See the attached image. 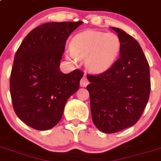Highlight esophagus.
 <instances>
[{
	"label": "esophagus",
	"mask_w": 161,
	"mask_h": 161,
	"mask_svg": "<svg viewBox=\"0 0 161 161\" xmlns=\"http://www.w3.org/2000/svg\"><path fill=\"white\" fill-rule=\"evenodd\" d=\"M88 83H89V82H88V80H87V78H86V77H83V78L81 79V81H80V86H81V87H86V86H87Z\"/></svg>",
	"instance_id": "esophagus-1"
}]
</instances>
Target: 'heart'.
Segmentation results:
<instances>
[{"label": "heart", "mask_w": 161, "mask_h": 161, "mask_svg": "<svg viewBox=\"0 0 161 161\" xmlns=\"http://www.w3.org/2000/svg\"><path fill=\"white\" fill-rule=\"evenodd\" d=\"M121 41L113 32L87 30L77 34L70 43L69 60L76 62L84 60L86 68L93 74H100L110 69L118 57Z\"/></svg>", "instance_id": "heart-1"}]
</instances>
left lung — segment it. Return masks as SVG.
<instances>
[{
    "instance_id": "left-lung-1",
    "label": "left lung",
    "mask_w": 161,
    "mask_h": 161,
    "mask_svg": "<svg viewBox=\"0 0 161 161\" xmlns=\"http://www.w3.org/2000/svg\"><path fill=\"white\" fill-rule=\"evenodd\" d=\"M111 28L121 41L119 58L102 74L87 75V86L92 121L106 133L134 125L151 91L149 64L139 43L122 29Z\"/></svg>"
}]
</instances>
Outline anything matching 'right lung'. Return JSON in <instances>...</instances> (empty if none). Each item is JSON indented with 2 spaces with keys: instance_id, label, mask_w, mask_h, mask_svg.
Masks as SVG:
<instances>
[{
  "instance_id": "obj_1",
  "label": "right lung",
  "mask_w": 161,
  "mask_h": 161,
  "mask_svg": "<svg viewBox=\"0 0 161 161\" xmlns=\"http://www.w3.org/2000/svg\"><path fill=\"white\" fill-rule=\"evenodd\" d=\"M78 22L47 23L32 29L16 51L9 90L16 114L28 126L48 130L61 119L65 104L79 88L83 73L60 69L66 40Z\"/></svg>"
}]
</instances>
